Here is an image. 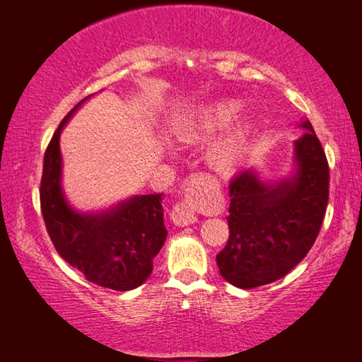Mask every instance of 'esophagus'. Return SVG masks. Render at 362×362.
Here are the masks:
<instances>
[{"label":"esophagus","mask_w":362,"mask_h":362,"mask_svg":"<svg viewBox=\"0 0 362 362\" xmlns=\"http://www.w3.org/2000/svg\"><path fill=\"white\" fill-rule=\"evenodd\" d=\"M170 219L175 226H190L197 221L195 209H193V204L188 202V199H183L174 204L170 211Z\"/></svg>","instance_id":"obj_1"}]
</instances>
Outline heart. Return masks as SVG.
I'll list each match as a JSON object with an SVG mask.
<instances>
[{"mask_svg": "<svg viewBox=\"0 0 362 362\" xmlns=\"http://www.w3.org/2000/svg\"><path fill=\"white\" fill-rule=\"evenodd\" d=\"M242 102L221 99L209 102L175 128L177 138L185 143H199L226 128L211 148L208 159L218 170L233 169L249 151L255 134V118L250 113L240 115Z\"/></svg>", "mask_w": 362, "mask_h": 362, "instance_id": "1", "label": "heart"}]
</instances>
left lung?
I'll list each match as a JSON object with an SVG mask.
<instances>
[{
	"label": "left lung",
	"instance_id": "8db88e82",
	"mask_svg": "<svg viewBox=\"0 0 362 362\" xmlns=\"http://www.w3.org/2000/svg\"><path fill=\"white\" fill-rule=\"evenodd\" d=\"M294 141L296 170L278 183L255 170L229 185V240L216 255L219 273L240 289L283 278L307 255L319 235L328 203V160L309 120Z\"/></svg>",
	"mask_w": 362,
	"mask_h": 362
}]
</instances>
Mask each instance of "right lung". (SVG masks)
Here are the masks:
<instances>
[{
	"label": "right lung",
	"instance_id": "right-lung-1",
	"mask_svg": "<svg viewBox=\"0 0 362 362\" xmlns=\"http://www.w3.org/2000/svg\"><path fill=\"white\" fill-rule=\"evenodd\" d=\"M90 95L86 97L89 99ZM83 99L63 118L48 143L40 180V209L48 235L64 262L102 288L129 291L146 281L163 249V193L136 195L104 213H78L62 190L60 134Z\"/></svg>",
	"mask_w": 362,
	"mask_h": 362
}]
</instances>
